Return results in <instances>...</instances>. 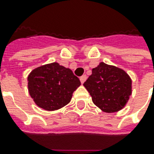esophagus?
<instances>
[{
  "label": "esophagus",
  "instance_id": "34e87169",
  "mask_svg": "<svg viewBox=\"0 0 154 154\" xmlns=\"http://www.w3.org/2000/svg\"><path fill=\"white\" fill-rule=\"evenodd\" d=\"M80 82L83 84V83H84V82H85L86 80V75H82V76H81V77L80 78Z\"/></svg>",
  "mask_w": 154,
  "mask_h": 154
}]
</instances>
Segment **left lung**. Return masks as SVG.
I'll return each mask as SVG.
<instances>
[{"label":"left lung","mask_w":154,"mask_h":154,"mask_svg":"<svg viewBox=\"0 0 154 154\" xmlns=\"http://www.w3.org/2000/svg\"><path fill=\"white\" fill-rule=\"evenodd\" d=\"M92 102L104 112L122 109L132 93V80L121 68L100 62L83 84Z\"/></svg>","instance_id":"left-lung-1"}]
</instances>
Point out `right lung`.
I'll return each instance as SVG.
<instances>
[{
	"instance_id": "add662e5",
	"label": "right lung",
	"mask_w": 154,
	"mask_h": 154,
	"mask_svg": "<svg viewBox=\"0 0 154 154\" xmlns=\"http://www.w3.org/2000/svg\"><path fill=\"white\" fill-rule=\"evenodd\" d=\"M27 80L31 97L45 110H56L68 104L73 92L80 86L72 70L57 62L33 69Z\"/></svg>"
}]
</instances>
